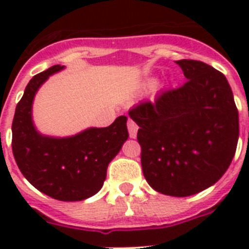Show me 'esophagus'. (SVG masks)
Here are the masks:
<instances>
[{
	"label": "esophagus",
	"mask_w": 249,
	"mask_h": 249,
	"mask_svg": "<svg viewBox=\"0 0 249 249\" xmlns=\"http://www.w3.org/2000/svg\"><path fill=\"white\" fill-rule=\"evenodd\" d=\"M128 130L129 137H130V138H136L137 132H138V125H137L132 119H129L128 120Z\"/></svg>",
	"instance_id": "obj_1"
}]
</instances>
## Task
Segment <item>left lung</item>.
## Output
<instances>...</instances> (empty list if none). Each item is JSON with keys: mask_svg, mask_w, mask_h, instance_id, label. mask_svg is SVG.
<instances>
[{"mask_svg": "<svg viewBox=\"0 0 249 249\" xmlns=\"http://www.w3.org/2000/svg\"><path fill=\"white\" fill-rule=\"evenodd\" d=\"M176 63L187 79L154 101L129 109L140 126L141 165L148 185L170 196H190L216 183L231 164L239 115L228 80L200 60Z\"/></svg>", "mask_w": 249, "mask_h": 249, "instance_id": "left-lung-1", "label": "left lung"}]
</instances>
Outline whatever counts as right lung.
Here are the masks:
<instances>
[{
  "label": "right lung",
  "instance_id": "obj_1",
  "mask_svg": "<svg viewBox=\"0 0 249 249\" xmlns=\"http://www.w3.org/2000/svg\"><path fill=\"white\" fill-rule=\"evenodd\" d=\"M62 68L53 66L28 83L15 108L11 147L21 174L38 191L56 200L79 201L102 189L107 166L129 134L126 116L107 128L86 129L68 138L38 134L32 123L33 98L49 76Z\"/></svg>",
  "mask_w": 249,
  "mask_h": 249
}]
</instances>
